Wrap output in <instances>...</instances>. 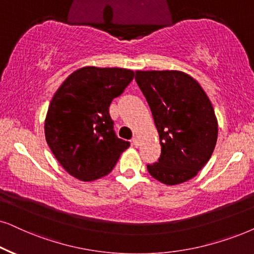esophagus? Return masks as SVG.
I'll return each instance as SVG.
<instances>
[{"label":"esophagus","instance_id":"obj_1","mask_svg":"<svg viewBox=\"0 0 254 254\" xmlns=\"http://www.w3.org/2000/svg\"><path fill=\"white\" fill-rule=\"evenodd\" d=\"M131 142H133V144H134L135 147H137V146H139V137L134 136L133 139H131Z\"/></svg>","mask_w":254,"mask_h":254}]
</instances>
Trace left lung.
Returning a JSON list of instances; mask_svg holds the SVG:
<instances>
[{
	"instance_id": "1",
	"label": "left lung",
	"mask_w": 254,
	"mask_h": 254,
	"mask_svg": "<svg viewBox=\"0 0 254 254\" xmlns=\"http://www.w3.org/2000/svg\"><path fill=\"white\" fill-rule=\"evenodd\" d=\"M135 73L160 135L159 162L147 164V169L167 186L187 182L205 166L216 147L218 124L211 101L184 72Z\"/></svg>"
}]
</instances>
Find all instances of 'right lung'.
<instances>
[{
  "label": "right lung",
  "mask_w": 254,
  "mask_h": 254,
  "mask_svg": "<svg viewBox=\"0 0 254 254\" xmlns=\"http://www.w3.org/2000/svg\"><path fill=\"white\" fill-rule=\"evenodd\" d=\"M133 78L127 68L86 66L68 75L55 93L45 118V140L75 179L88 182L106 176L129 147L115 135L108 111Z\"/></svg>",
  "instance_id": "obj_1"
}]
</instances>
